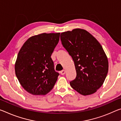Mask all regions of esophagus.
<instances>
[{
  "instance_id": "34e87169",
  "label": "esophagus",
  "mask_w": 121,
  "mask_h": 121,
  "mask_svg": "<svg viewBox=\"0 0 121 121\" xmlns=\"http://www.w3.org/2000/svg\"><path fill=\"white\" fill-rule=\"evenodd\" d=\"M60 74L61 75H64L65 73H66V71H65V70H62L60 71Z\"/></svg>"
}]
</instances>
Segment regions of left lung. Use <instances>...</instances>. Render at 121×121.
Wrapping results in <instances>:
<instances>
[{
    "mask_svg": "<svg viewBox=\"0 0 121 121\" xmlns=\"http://www.w3.org/2000/svg\"><path fill=\"white\" fill-rule=\"evenodd\" d=\"M60 39L75 67L76 77L70 86L82 95L95 93L108 72V58L102 46L91 33L80 28L61 33Z\"/></svg>",
    "mask_w": 121,
    "mask_h": 121,
    "instance_id": "8db88e82",
    "label": "left lung"
}]
</instances>
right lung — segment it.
<instances>
[{
    "mask_svg": "<svg viewBox=\"0 0 121 121\" xmlns=\"http://www.w3.org/2000/svg\"><path fill=\"white\" fill-rule=\"evenodd\" d=\"M60 33L32 36L19 51L15 72L19 83L33 95H45L53 89L59 75L51 57L58 43Z\"/></svg>",
    "mask_w": 121,
    "mask_h": 121,
    "instance_id": "right-lung-1",
    "label": "right lung"
}]
</instances>
